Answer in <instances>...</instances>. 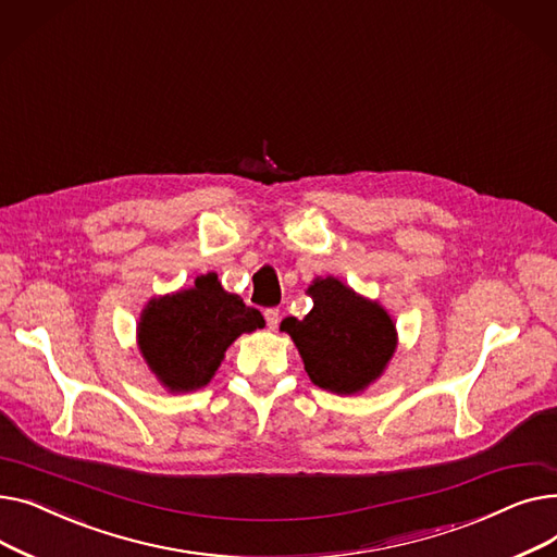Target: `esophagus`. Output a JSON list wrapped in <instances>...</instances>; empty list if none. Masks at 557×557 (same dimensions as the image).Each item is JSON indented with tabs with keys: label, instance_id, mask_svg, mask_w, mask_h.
<instances>
[{
	"label": "esophagus",
	"instance_id": "1",
	"mask_svg": "<svg viewBox=\"0 0 557 557\" xmlns=\"http://www.w3.org/2000/svg\"><path fill=\"white\" fill-rule=\"evenodd\" d=\"M263 318H267L269 330L275 332L277 325H280V309H267V311H263Z\"/></svg>",
	"mask_w": 557,
	"mask_h": 557
}]
</instances>
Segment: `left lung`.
<instances>
[{
    "mask_svg": "<svg viewBox=\"0 0 557 557\" xmlns=\"http://www.w3.org/2000/svg\"><path fill=\"white\" fill-rule=\"evenodd\" d=\"M311 311L288 315L280 332L296 343L311 382L336 395H359L382 376L397 349V327L386 307L334 275L315 277Z\"/></svg>",
    "mask_w": 557,
    "mask_h": 557,
    "instance_id": "obj_1",
    "label": "left lung"
}]
</instances>
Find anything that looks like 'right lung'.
I'll use <instances>...</instances> for the list:
<instances>
[{
	"label": "right lung",
	"mask_w": 557,
	"mask_h": 557,
	"mask_svg": "<svg viewBox=\"0 0 557 557\" xmlns=\"http://www.w3.org/2000/svg\"><path fill=\"white\" fill-rule=\"evenodd\" d=\"M263 325V315L227 294L216 273H205L194 286L146 302L137 347L164 391L194 393L212 382L234 341Z\"/></svg>",
	"instance_id": "1"
}]
</instances>
